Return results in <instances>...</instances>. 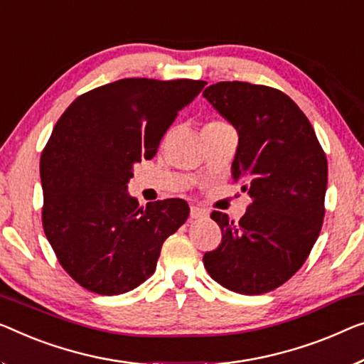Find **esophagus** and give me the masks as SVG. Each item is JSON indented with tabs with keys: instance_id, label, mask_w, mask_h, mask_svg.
Returning <instances> with one entry per match:
<instances>
[{
	"instance_id": "34e87169",
	"label": "esophagus",
	"mask_w": 364,
	"mask_h": 364,
	"mask_svg": "<svg viewBox=\"0 0 364 364\" xmlns=\"http://www.w3.org/2000/svg\"><path fill=\"white\" fill-rule=\"evenodd\" d=\"M189 215H191V219H204L208 213H205L204 209L198 208V205H191V210H189Z\"/></svg>"
}]
</instances>
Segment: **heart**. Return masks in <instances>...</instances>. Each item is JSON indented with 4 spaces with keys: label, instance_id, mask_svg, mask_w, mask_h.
Wrapping results in <instances>:
<instances>
[{
    "label": "heart",
    "instance_id": "obj_1",
    "mask_svg": "<svg viewBox=\"0 0 364 364\" xmlns=\"http://www.w3.org/2000/svg\"><path fill=\"white\" fill-rule=\"evenodd\" d=\"M210 124H220V121H210V122L205 124V126H210Z\"/></svg>",
    "mask_w": 364,
    "mask_h": 364
}]
</instances>
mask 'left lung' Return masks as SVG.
<instances>
[{
  "instance_id": "1",
  "label": "left lung",
  "mask_w": 364,
  "mask_h": 364,
  "mask_svg": "<svg viewBox=\"0 0 364 364\" xmlns=\"http://www.w3.org/2000/svg\"><path fill=\"white\" fill-rule=\"evenodd\" d=\"M203 96L237 129L232 178L252 198L238 222L210 214L222 242L204 253V267L227 289L264 294L294 276L321 234L327 156L306 114L283 91L220 81Z\"/></svg>"
}]
</instances>
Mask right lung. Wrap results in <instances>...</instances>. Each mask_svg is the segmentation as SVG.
I'll return each instance as SVG.
<instances>
[{
	"instance_id": "obj_1",
	"label": "right lung",
	"mask_w": 364,
	"mask_h": 364,
	"mask_svg": "<svg viewBox=\"0 0 364 364\" xmlns=\"http://www.w3.org/2000/svg\"><path fill=\"white\" fill-rule=\"evenodd\" d=\"M205 81L124 78L78 96L41 155L42 225L62 268L102 296L155 273L161 245L189 215L184 199L140 208L127 183Z\"/></svg>"
}]
</instances>
